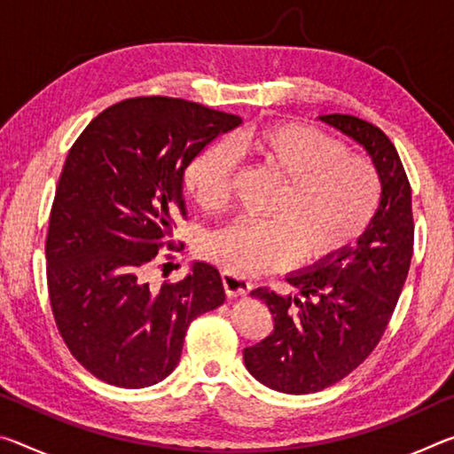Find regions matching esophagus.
I'll return each instance as SVG.
<instances>
[{
	"label": "esophagus",
	"instance_id": "obj_1",
	"mask_svg": "<svg viewBox=\"0 0 454 454\" xmlns=\"http://www.w3.org/2000/svg\"><path fill=\"white\" fill-rule=\"evenodd\" d=\"M222 284H224V290L228 298H238V296H246L250 292V282L240 278V276H234L230 272H222Z\"/></svg>",
	"mask_w": 454,
	"mask_h": 454
}]
</instances>
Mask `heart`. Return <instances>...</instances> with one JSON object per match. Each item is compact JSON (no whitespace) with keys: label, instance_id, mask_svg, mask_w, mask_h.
<instances>
[{"label":"heart","instance_id":"obj_1","mask_svg":"<svg viewBox=\"0 0 454 454\" xmlns=\"http://www.w3.org/2000/svg\"><path fill=\"white\" fill-rule=\"evenodd\" d=\"M236 156L282 180L268 220H238L204 242V256L234 276H256L294 262L325 264L355 246L379 212L382 184L371 160L322 129L282 121L244 129L208 145L184 172V186L206 212L226 210Z\"/></svg>","mask_w":454,"mask_h":454}]
</instances>
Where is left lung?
Listing matches in <instances>:
<instances>
[{
    "mask_svg": "<svg viewBox=\"0 0 454 454\" xmlns=\"http://www.w3.org/2000/svg\"><path fill=\"white\" fill-rule=\"evenodd\" d=\"M320 120L364 145L382 196L355 248L288 276L301 298L266 286L252 290L250 296L270 309L274 333L244 348V364L256 380L286 395L318 393L364 363L393 317L414 244L411 182L395 144L380 128L348 114Z\"/></svg>",
    "mask_w": 454,
    "mask_h": 454,
    "instance_id": "obj_1",
    "label": "left lung"
}]
</instances>
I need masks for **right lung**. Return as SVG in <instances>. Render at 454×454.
Returning a JSON list of instances; mask_svg holds the SVG:
<instances>
[{
    "instance_id": "obj_1",
    "label": "right lung",
    "mask_w": 454,
    "mask_h": 454,
    "mask_svg": "<svg viewBox=\"0 0 454 454\" xmlns=\"http://www.w3.org/2000/svg\"><path fill=\"white\" fill-rule=\"evenodd\" d=\"M242 120L180 98L121 99L74 142L51 204L45 258L53 320L74 358L120 388L164 380L200 314L224 304L220 272L196 262L152 288L148 268L186 218L184 172ZM172 258V254H166Z\"/></svg>"
}]
</instances>
